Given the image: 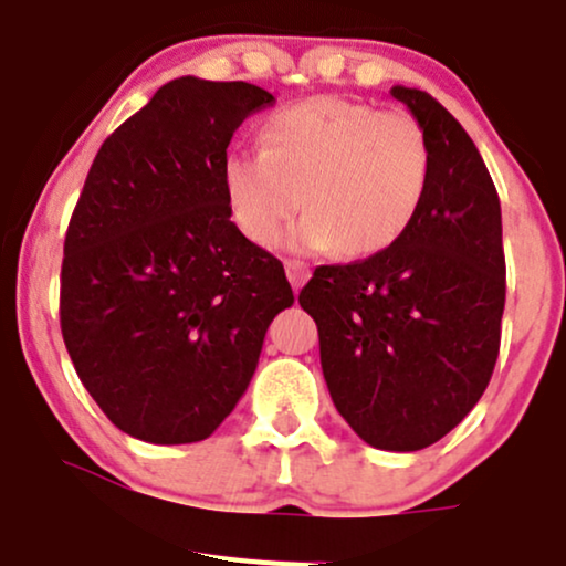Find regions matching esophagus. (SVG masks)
<instances>
[{
    "mask_svg": "<svg viewBox=\"0 0 566 566\" xmlns=\"http://www.w3.org/2000/svg\"><path fill=\"white\" fill-rule=\"evenodd\" d=\"M284 271H287V279H290V284H293L295 293H298V290L306 284V279H310V265H304V262H298V260L284 262Z\"/></svg>",
    "mask_w": 566,
    "mask_h": 566,
    "instance_id": "esophagus-1",
    "label": "esophagus"
}]
</instances>
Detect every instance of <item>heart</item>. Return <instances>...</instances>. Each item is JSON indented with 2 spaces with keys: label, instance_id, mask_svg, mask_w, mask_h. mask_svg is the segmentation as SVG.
<instances>
[{
  "label": "heart",
  "instance_id": "b5f03b06",
  "mask_svg": "<svg viewBox=\"0 0 566 566\" xmlns=\"http://www.w3.org/2000/svg\"><path fill=\"white\" fill-rule=\"evenodd\" d=\"M262 147L230 153L221 169L232 221L254 247L276 243L301 205L290 249L375 256L402 241L430 191V142L405 112L323 95L271 114Z\"/></svg>",
  "mask_w": 566,
  "mask_h": 566
}]
</instances>
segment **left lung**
Masks as SVG:
<instances>
[{"mask_svg": "<svg viewBox=\"0 0 566 566\" xmlns=\"http://www.w3.org/2000/svg\"><path fill=\"white\" fill-rule=\"evenodd\" d=\"M430 142L421 213L399 243L319 265L298 295L319 334L331 399L361 441L419 452L471 413L493 375L506 298L501 202L465 128L397 84Z\"/></svg>", "mask_w": 566, "mask_h": 566, "instance_id": "obj_1", "label": "left lung"}]
</instances>
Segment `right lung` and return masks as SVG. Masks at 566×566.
I'll list each match as a JSON object with an SVG mask.
<instances>
[{"label": "right lung", "instance_id": "1", "mask_svg": "<svg viewBox=\"0 0 566 566\" xmlns=\"http://www.w3.org/2000/svg\"><path fill=\"white\" fill-rule=\"evenodd\" d=\"M273 95L180 76L101 145L65 235L60 325L84 389L147 443L205 441L243 397L284 265L243 238L227 147Z\"/></svg>", "mask_w": 566, "mask_h": 566}]
</instances>
